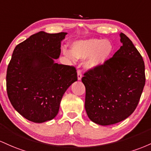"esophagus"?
<instances>
[{"instance_id": "obj_1", "label": "esophagus", "mask_w": 151, "mask_h": 151, "mask_svg": "<svg viewBox=\"0 0 151 151\" xmlns=\"http://www.w3.org/2000/svg\"><path fill=\"white\" fill-rule=\"evenodd\" d=\"M77 74H78V79L79 81L81 80V78H82V72H81V70H78Z\"/></svg>"}]
</instances>
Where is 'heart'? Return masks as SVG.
<instances>
[{
  "mask_svg": "<svg viewBox=\"0 0 151 151\" xmlns=\"http://www.w3.org/2000/svg\"><path fill=\"white\" fill-rule=\"evenodd\" d=\"M113 50V44L108 40L90 38L76 40L71 45V50L63 48V53L72 61H75L76 58H86L85 67L93 69L106 63L112 55Z\"/></svg>",
  "mask_w": 151,
  "mask_h": 151,
  "instance_id": "1",
  "label": "heart"
}]
</instances>
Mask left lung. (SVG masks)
Returning <instances> with one entry per match:
<instances>
[{"label": "left lung", "mask_w": 151, "mask_h": 151, "mask_svg": "<svg viewBox=\"0 0 151 151\" xmlns=\"http://www.w3.org/2000/svg\"><path fill=\"white\" fill-rule=\"evenodd\" d=\"M123 43L101 66L84 73L85 108L90 119L101 126L121 122L132 114L145 83V64L138 50L124 33Z\"/></svg>", "instance_id": "1"}]
</instances>
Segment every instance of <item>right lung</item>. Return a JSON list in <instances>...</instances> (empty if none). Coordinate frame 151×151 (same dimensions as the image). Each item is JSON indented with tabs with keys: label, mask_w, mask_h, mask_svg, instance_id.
Instances as JSON below:
<instances>
[{
	"label": "right lung",
	"mask_w": 151,
	"mask_h": 151,
	"mask_svg": "<svg viewBox=\"0 0 151 151\" xmlns=\"http://www.w3.org/2000/svg\"><path fill=\"white\" fill-rule=\"evenodd\" d=\"M66 33L30 35L13 50L6 74V89L12 106L34 123L56 116L64 93L78 80L73 65L54 62L60 54Z\"/></svg>",
	"instance_id": "add662e5"
}]
</instances>
